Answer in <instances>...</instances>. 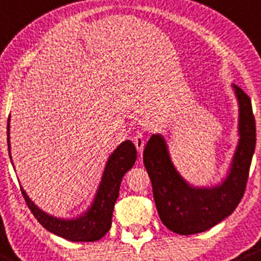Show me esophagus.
Segmentation results:
<instances>
[{
  "label": "esophagus",
  "mask_w": 261,
  "mask_h": 261,
  "mask_svg": "<svg viewBox=\"0 0 261 261\" xmlns=\"http://www.w3.org/2000/svg\"><path fill=\"white\" fill-rule=\"evenodd\" d=\"M134 144H135V146H136V149H138L139 153H141L144 149V144H145L143 133H140V131H138V133H136L135 138H134Z\"/></svg>",
  "instance_id": "esophagus-1"
}]
</instances>
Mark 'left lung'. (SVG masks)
Masks as SVG:
<instances>
[{
	"label": "left lung",
	"mask_w": 261,
	"mask_h": 261,
	"mask_svg": "<svg viewBox=\"0 0 261 261\" xmlns=\"http://www.w3.org/2000/svg\"><path fill=\"white\" fill-rule=\"evenodd\" d=\"M233 88L240 106V141L223 184L213 189L190 186L172 164L161 135H151L144 148V166L150 177L156 211L172 232L194 234L206 231L231 216L244 196L256 144V126L251 99L240 87Z\"/></svg>",
	"instance_id": "left-lung-1"
}]
</instances>
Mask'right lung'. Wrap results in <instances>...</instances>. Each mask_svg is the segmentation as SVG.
Segmentation results:
<instances>
[{"label": "right lung", "instance_id": "right-lung-1", "mask_svg": "<svg viewBox=\"0 0 261 261\" xmlns=\"http://www.w3.org/2000/svg\"><path fill=\"white\" fill-rule=\"evenodd\" d=\"M10 121V120H9ZM9 122H7V145L10 151ZM136 148L130 140H126L116 149L108 158L103 172L99 189L95 195L94 203L84 216L76 219H58L40 211L21 189L25 203L33 216L47 231L74 242H93L102 239L111 228L115 203L118 198L120 185L126 172L135 164ZM11 158V156H10Z\"/></svg>", "mask_w": 261, "mask_h": 261}]
</instances>
